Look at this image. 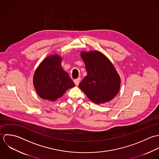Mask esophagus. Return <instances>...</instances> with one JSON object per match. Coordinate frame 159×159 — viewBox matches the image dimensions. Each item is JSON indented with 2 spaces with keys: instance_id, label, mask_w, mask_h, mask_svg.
<instances>
[{
  "instance_id": "obj_1",
  "label": "esophagus",
  "mask_w": 159,
  "mask_h": 159,
  "mask_svg": "<svg viewBox=\"0 0 159 159\" xmlns=\"http://www.w3.org/2000/svg\"><path fill=\"white\" fill-rule=\"evenodd\" d=\"M80 78H78V79H75V80H74V83H75V84L76 86H78V85H79V83H80Z\"/></svg>"
}]
</instances>
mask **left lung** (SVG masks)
<instances>
[{
	"mask_svg": "<svg viewBox=\"0 0 159 159\" xmlns=\"http://www.w3.org/2000/svg\"><path fill=\"white\" fill-rule=\"evenodd\" d=\"M80 56L87 75L80 83L79 88L96 104L112 100L118 93L121 82L114 65L98 51L82 52Z\"/></svg>",
	"mask_w": 159,
	"mask_h": 159,
	"instance_id": "1",
	"label": "left lung"
}]
</instances>
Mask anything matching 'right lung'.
I'll return each mask as SVG.
<instances>
[{
    "mask_svg": "<svg viewBox=\"0 0 159 159\" xmlns=\"http://www.w3.org/2000/svg\"><path fill=\"white\" fill-rule=\"evenodd\" d=\"M61 59L58 55H50L42 61L34 72L33 84L42 99L54 101L75 86L61 67Z\"/></svg>",
    "mask_w": 159,
    "mask_h": 159,
    "instance_id": "add662e5",
    "label": "right lung"
}]
</instances>
